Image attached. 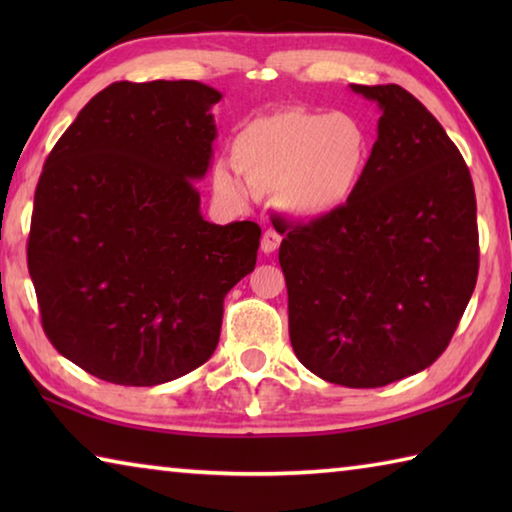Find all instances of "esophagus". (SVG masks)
Masks as SVG:
<instances>
[{
	"label": "esophagus",
	"instance_id": "1",
	"mask_svg": "<svg viewBox=\"0 0 512 512\" xmlns=\"http://www.w3.org/2000/svg\"><path fill=\"white\" fill-rule=\"evenodd\" d=\"M280 241H282V237L277 235L273 228H268L264 235H262V253H266V255L275 253V250L280 248Z\"/></svg>",
	"mask_w": 512,
	"mask_h": 512
}]
</instances>
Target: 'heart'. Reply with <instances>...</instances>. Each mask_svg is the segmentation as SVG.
<instances>
[{
	"instance_id": "b5f03b06",
	"label": "heart",
	"mask_w": 512,
	"mask_h": 512,
	"mask_svg": "<svg viewBox=\"0 0 512 512\" xmlns=\"http://www.w3.org/2000/svg\"><path fill=\"white\" fill-rule=\"evenodd\" d=\"M232 167L259 192L277 189L289 212L318 219L352 201L370 167V137L348 112L277 110L250 119L232 140ZM216 192L244 194L228 169L214 171Z\"/></svg>"
}]
</instances>
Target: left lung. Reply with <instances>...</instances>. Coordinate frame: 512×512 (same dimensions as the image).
Masks as SVG:
<instances>
[{
	"mask_svg": "<svg viewBox=\"0 0 512 512\" xmlns=\"http://www.w3.org/2000/svg\"><path fill=\"white\" fill-rule=\"evenodd\" d=\"M381 108L359 192L282 225L280 266L296 357L320 379L377 388L429 368L479 275L470 169L438 119L400 85H350Z\"/></svg>",
	"mask_w": 512,
	"mask_h": 512,
	"instance_id": "left-lung-1",
	"label": "left lung"
}]
</instances>
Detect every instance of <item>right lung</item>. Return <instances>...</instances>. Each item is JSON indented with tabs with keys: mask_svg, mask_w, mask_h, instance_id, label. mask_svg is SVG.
<instances>
[{
	"mask_svg": "<svg viewBox=\"0 0 512 512\" xmlns=\"http://www.w3.org/2000/svg\"><path fill=\"white\" fill-rule=\"evenodd\" d=\"M198 81H119L88 101L42 167L27 244L42 329L90 375L158 386L212 357L223 300L255 268L253 221L203 219L212 160Z\"/></svg>",
	"mask_w": 512,
	"mask_h": 512,
	"instance_id": "obj_1",
	"label": "right lung"
}]
</instances>
